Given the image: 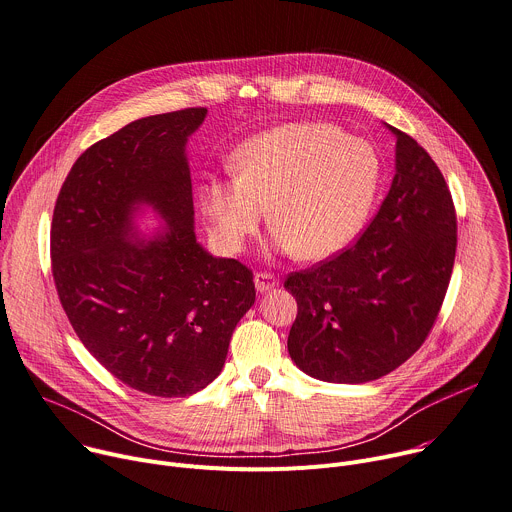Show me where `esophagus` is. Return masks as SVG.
Listing matches in <instances>:
<instances>
[{"mask_svg": "<svg viewBox=\"0 0 512 512\" xmlns=\"http://www.w3.org/2000/svg\"><path fill=\"white\" fill-rule=\"evenodd\" d=\"M254 285H256L258 293H268V291L278 287V278L270 272H256L254 274Z\"/></svg>", "mask_w": 512, "mask_h": 512, "instance_id": "esophagus-1", "label": "esophagus"}]
</instances>
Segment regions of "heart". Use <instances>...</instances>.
<instances>
[{"label": "heart", "mask_w": 512, "mask_h": 512, "mask_svg": "<svg viewBox=\"0 0 512 512\" xmlns=\"http://www.w3.org/2000/svg\"><path fill=\"white\" fill-rule=\"evenodd\" d=\"M232 179H207L199 207L223 252H240L262 223L276 227L274 248L325 260L364 230L382 183L378 150L321 122L276 126L232 156Z\"/></svg>", "instance_id": "obj_1"}]
</instances>
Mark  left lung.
Instances as JSON below:
<instances>
[{
	"label": "left lung",
	"mask_w": 512,
	"mask_h": 512,
	"mask_svg": "<svg viewBox=\"0 0 512 512\" xmlns=\"http://www.w3.org/2000/svg\"><path fill=\"white\" fill-rule=\"evenodd\" d=\"M396 136L394 179L358 242L291 272L297 299L289 354L325 382H370L425 342L456 260L458 219L441 170L409 134Z\"/></svg>",
	"instance_id": "8db88e82"
}]
</instances>
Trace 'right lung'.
Wrapping results in <instances>:
<instances>
[{"label": "right lung", "instance_id": "obj_1", "mask_svg": "<svg viewBox=\"0 0 512 512\" xmlns=\"http://www.w3.org/2000/svg\"><path fill=\"white\" fill-rule=\"evenodd\" d=\"M205 116V107L160 113L95 142L52 215V276L75 333L107 372L162 399L219 376L256 301L252 270L195 238L185 148ZM140 204L165 221L148 241L135 236Z\"/></svg>", "mask_w": 512, "mask_h": 512}]
</instances>
